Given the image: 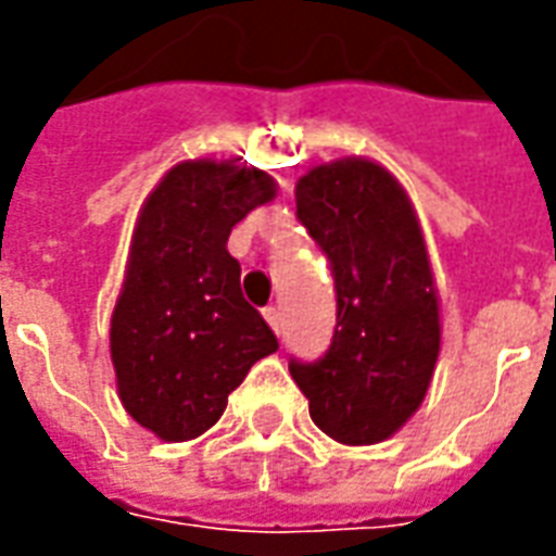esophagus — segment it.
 Segmentation results:
<instances>
[{
  "instance_id": "obj_1",
  "label": "esophagus",
  "mask_w": 556,
  "mask_h": 556,
  "mask_svg": "<svg viewBox=\"0 0 556 556\" xmlns=\"http://www.w3.org/2000/svg\"><path fill=\"white\" fill-rule=\"evenodd\" d=\"M265 318H267V325L274 327V330H282V313H279V306H267L265 309Z\"/></svg>"
}]
</instances>
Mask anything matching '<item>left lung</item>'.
I'll use <instances>...</instances> for the list:
<instances>
[{"instance_id":"1","label":"left lung","mask_w":556,"mask_h":556,"mask_svg":"<svg viewBox=\"0 0 556 556\" xmlns=\"http://www.w3.org/2000/svg\"><path fill=\"white\" fill-rule=\"evenodd\" d=\"M294 195L298 219L330 262L337 330L318 361L291 357L289 372L333 441H387L419 408L441 351L417 214L396 178L361 157L303 175Z\"/></svg>"}]
</instances>
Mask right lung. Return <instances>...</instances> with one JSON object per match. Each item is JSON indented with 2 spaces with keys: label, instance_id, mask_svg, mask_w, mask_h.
I'll return each instance as SVG.
<instances>
[{
  "label": "right lung",
  "instance_id": "1",
  "mask_svg": "<svg viewBox=\"0 0 556 556\" xmlns=\"http://www.w3.org/2000/svg\"><path fill=\"white\" fill-rule=\"evenodd\" d=\"M274 195L267 172L187 160L139 211L110 351L122 405L163 441L211 429L250 366L279 349L226 250L231 226Z\"/></svg>",
  "mask_w": 556,
  "mask_h": 556
}]
</instances>
